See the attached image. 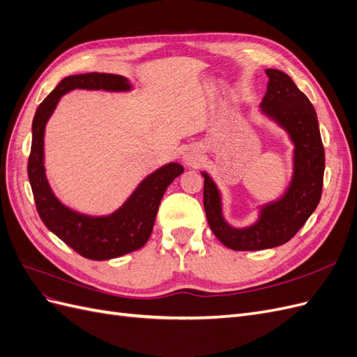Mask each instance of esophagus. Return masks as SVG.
<instances>
[{
	"mask_svg": "<svg viewBox=\"0 0 357 357\" xmlns=\"http://www.w3.org/2000/svg\"><path fill=\"white\" fill-rule=\"evenodd\" d=\"M183 159H185L186 165H195L199 160V153L197 152V150L189 149L188 152H185V155H183Z\"/></svg>",
	"mask_w": 357,
	"mask_h": 357,
	"instance_id": "esophagus-1",
	"label": "esophagus"
}]
</instances>
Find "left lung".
Instances as JSON below:
<instances>
[{"mask_svg": "<svg viewBox=\"0 0 357 357\" xmlns=\"http://www.w3.org/2000/svg\"><path fill=\"white\" fill-rule=\"evenodd\" d=\"M268 86L262 112L289 132L295 144V172L286 195L262 208L257 223L234 229L223 220L219 190L204 172V208L213 234L232 250H264L287 243L305 225L321 198L325 149L314 107L287 74L266 70Z\"/></svg>", "mask_w": 357, "mask_h": 357, "instance_id": "left-lung-1", "label": "left lung"}]
</instances>
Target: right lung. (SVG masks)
I'll use <instances>...</instances> for the list:
<instances>
[{
	"label": "right lung",
	"instance_id": "add662e5",
	"mask_svg": "<svg viewBox=\"0 0 357 357\" xmlns=\"http://www.w3.org/2000/svg\"><path fill=\"white\" fill-rule=\"evenodd\" d=\"M128 80L117 74L86 73L61 80L43 101L32 121V144L28 177L40 219L74 252L92 261H107L142 248L153 231L162 197L183 172L180 164H168L150 174L121 208L104 218H89L62 205L49 186L43 165V138L47 119L62 95L73 89L128 91Z\"/></svg>",
	"mask_w": 357,
	"mask_h": 357
}]
</instances>
